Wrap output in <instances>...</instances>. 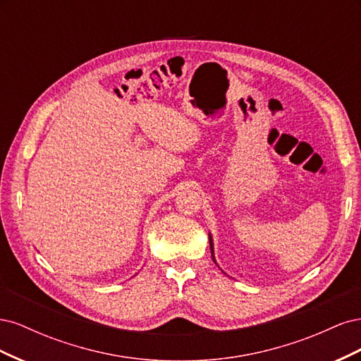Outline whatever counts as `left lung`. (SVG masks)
Masks as SVG:
<instances>
[{
    "mask_svg": "<svg viewBox=\"0 0 361 361\" xmlns=\"http://www.w3.org/2000/svg\"><path fill=\"white\" fill-rule=\"evenodd\" d=\"M209 244H211V253H212V259H214V251H212V239L209 238ZM214 262H215V259H214Z\"/></svg>",
    "mask_w": 361,
    "mask_h": 361,
    "instance_id": "8db88e82",
    "label": "left lung"
}]
</instances>
